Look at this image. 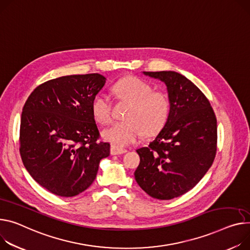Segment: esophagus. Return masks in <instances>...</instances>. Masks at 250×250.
<instances>
[{"instance_id": "34e87169", "label": "esophagus", "mask_w": 250, "mask_h": 250, "mask_svg": "<svg viewBox=\"0 0 250 250\" xmlns=\"http://www.w3.org/2000/svg\"><path fill=\"white\" fill-rule=\"evenodd\" d=\"M126 151H127L126 149L117 147V146H115V145H111V147H110L111 155H120V154H123V153H125Z\"/></svg>"}]
</instances>
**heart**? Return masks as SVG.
Masks as SVG:
<instances>
[{
  "mask_svg": "<svg viewBox=\"0 0 250 250\" xmlns=\"http://www.w3.org/2000/svg\"><path fill=\"white\" fill-rule=\"evenodd\" d=\"M117 97L128 103V110L123 122L114 123L103 131V137L113 145L124 147L138 141L145 132L146 135H155L166 125L171 111L168 95L153 90L148 82L138 77L128 76L120 79L113 87ZM94 119L102 125L112 120V103L103 93L96 94L91 104Z\"/></svg>",
  "mask_w": 250,
  "mask_h": 250,
  "instance_id": "heart-1",
  "label": "heart"
}]
</instances>
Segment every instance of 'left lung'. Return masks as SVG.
Here are the masks:
<instances>
[{"mask_svg":"<svg viewBox=\"0 0 250 250\" xmlns=\"http://www.w3.org/2000/svg\"><path fill=\"white\" fill-rule=\"evenodd\" d=\"M163 81L171 111L154 141L137 150L134 176L153 198L169 200L193 188L212 165L217 151V120L206 96L173 71L144 72Z\"/></svg>","mask_w":250,"mask_h":250,"instance_id":"obj_1","label":"left lung"}]
</instances>
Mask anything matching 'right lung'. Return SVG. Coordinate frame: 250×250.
I'll use <instances>...</instances> for the list:
<instances>
[{
	"instance_id": "1",
	"label": "right lung",
	"mask_w": 250,
	"mask_h": 250,
	"mask_svg": "<svg viewBox=\"0 0 250 250\" xmlns=\"http://www.w3.org/2000/svg\"><path fill=\"white\" fill-rule=\"evenodd\" d=\"M105 80L97 73L59 77L38 86L23 107L22 161L35 181L55 195L73 197L85 191L100 160L110 154L91 109Z\"/></svg>"
}]
</instances>
